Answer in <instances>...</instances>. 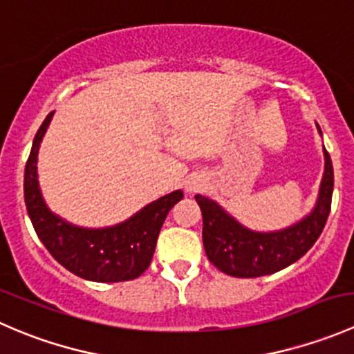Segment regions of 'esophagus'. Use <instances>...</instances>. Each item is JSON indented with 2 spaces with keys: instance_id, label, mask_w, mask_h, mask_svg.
<instances>
[{
  "instance_id": "34e87169",
  "label": "esophagus",
  "mask_w": 354,
  "mask_h": 354,
  "mask_svg": "<svg viewBox=\"0 0 354 354\" xmlns=\"http://www.w3.org/2000/svg\"><path fill=\"white\" fill-rule=\"evenodd\" d=\"M187 188H188V192H198L200 185H197V183H190Z\"/></svg>"
}]
</instances>
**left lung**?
<instances>
[{
  "label": "left lung",
  "mask_w": 354,
  "mask_h": 354,
  "mask_svg": "<svg viewBox=\"0 0 354 354\" xmlns=\"http://www.w3.org/2000/svg\"><path fill=\"white\" fill-rule=\"evenodd\" d=\"M324 156L326 171L315 209L298 224L277 233H253L227 216L216 202L195 195L203 217L202 240L207 259L233 277L267 276L301 259L319 240L330 212L334 169L326 149Z\"/></svg>",
  "instance_id": "8db88e82"
}]
</instances>
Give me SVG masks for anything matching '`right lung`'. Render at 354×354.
I'll return each instance as SVG.
<instances>
[{
    "instance_id": "1",
    "label": "right lung",
    "mask_w": 354,
    "mask_h": 354,
    "mask_svg": "<svg viewBox=\"0 0 354 354\" xmlns=\"http://www.w3.org/2000/svg\"><path fill=\"white\" fill-rule=\"evenodd\" d=\"M53 113L46 116L25 164L24 197L35 233L48 252L75 276L97 283H120L142 276L151 266L157 236L167 212L183 198L180 190L149 203L131 219L106 227L82 230L46 207L37 183V152Z\"/></svg>"
}]
</instances>
